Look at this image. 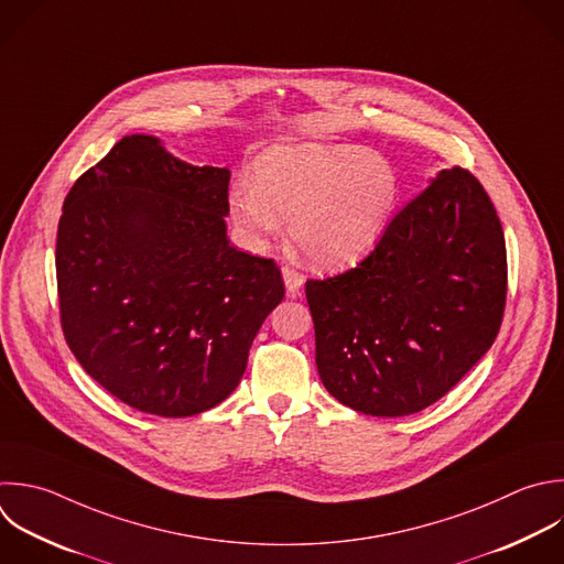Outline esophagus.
<instances>
[{
  "label": "esophagus",
  "mask_w": 564,
  "mask_h": 564,
  "mask_svg": "<svg viewBox=\"0 0 564 564\" xmlns=\"http://www.w3.org/2000/svg\"><path fill=\"white\" fill-rule=\"evenodd\" d=\"M282 278H284V286H286V295H289V297H300V295H302L304 278H302L297 271L289 269V267L282 269Z\"/></svg>",
  "instance_id": "esophagus-1"
}]
</instances>
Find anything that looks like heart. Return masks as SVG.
<instances>
[{"mask_svg":"<svg viewBox=\"0 0 564 564\" xmlns=\"http://www.w3.org/2000/svg\"><path fill=\"white\" fill-rule=\"evenodd\" d=\"M399 203V176L381 154L333 143H289L267 150L253 178L229 189V214L253 249L289 236L319 269L364 258L388 229Z\"/></svg>","mask_w":564,"mask_h":564,"instance_id":"obj_1","label":"heart"}]
</instances>
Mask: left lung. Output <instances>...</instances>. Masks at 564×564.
<instances>
[{"instance_id":"1","label":"left lung","mask_w":564,"mask_h":564,"mask_svg":"<svg viewBox=\"0 0 564 564\" xmlns=\"http://www.w3.org/2000/svg\"><path fill=\"white\" fill-rule=\"evenodd\" d=\"M505 295L496 209L467 170H443L355 269L306 282L319 379L357 412L414 414L489 350Z\"/></svg>"}]
</instances>
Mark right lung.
Here are the masks:
<instances>
[{"label": "right lung", "instance_id": "add662e5", "mask_svg": "<svg viewBox=\"0 0 564 564\" xmlns=\"http://www.w3.org/2000/svg\"><path fill=\"white\" fill-rule=\"evenodd\" d=\"M229 178L132 134L66 196L62 328L84 370L130 408L192 416L225 401L284 297L273 260L229 245Z\"/></svg>", "mask_w": 564, "mask_h": 564}]
</instances>
